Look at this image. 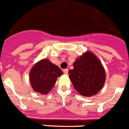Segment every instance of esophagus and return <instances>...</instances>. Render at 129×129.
<instances>
[{"instance_id":"esophagus-1","label":"esophagus","mask_w":129,"mask_h":129,"mask_svg":"<svg viewBox=\"0 0 129 129\" xmlns=\"http://www.w3.org/2000/svg\"><path fill=\"white\" fill-rule=\"evenodd\" d=\"M63 73H64V74H68V73H69V70L67 69H64L63 70Z\"/></svg>"}]
</instances>
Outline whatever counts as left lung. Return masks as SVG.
<instances>
[{"label":"left lung","instance_id":"obj_1","mask_svg":"<svg viewBox=\"0 0 129 129\" xmlns=\"http://www.w3.org/2000/svg\"><path fill=\"white\" fill-rule=\"evenodd\" d=\"M74 69L69 70V78L77 92L84 96L97 94L104 86L105 71L99 59L87 51L77 58Z\"/></svg>","mask_w":129,"mask_h":129}]
</instances>
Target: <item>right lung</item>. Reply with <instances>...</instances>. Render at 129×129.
Segmentation results:
<instances>
[{"mask_svg": "<svg viewBox=\"0 0 129 129\" xmlns=\"http://www.w3.org/2000/svg\"><path fill=\"white\" fill-rule=\"evenodd\" d=\"M63 74L58 66L48 59H43L36 63L30 72V82L35 92L46 94L53 88L56 79Z\"/></svg>", "mask_w": 129, "mask_h": 129, "instance_id": "1", "label": "right lung"}]
</instances>
